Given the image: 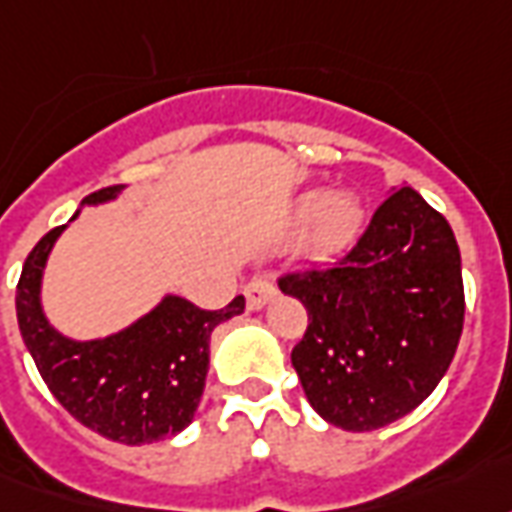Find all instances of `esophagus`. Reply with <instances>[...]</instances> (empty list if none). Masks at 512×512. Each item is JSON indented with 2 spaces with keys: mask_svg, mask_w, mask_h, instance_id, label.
<instances>
[{
  "mask_svg": "<svg viewBox=\"0 0 512 512\" xmlns=\"http://www.w3.org/2000/svg\"><path fill=\"white\" fill-rule=\"evenodd\" d=\"M272 297H275V286H272L270 281H261V278H256V281H251L248 286H245L248 311H259V308H264Z\"/></svg>",
  "mask_w": 512,
  "mask_h": 512,
  "instance_id": "obj_1",
  "label": "esophagus"
}]
</instances>
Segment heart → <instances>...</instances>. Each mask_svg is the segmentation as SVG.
I'll return each mask as SVG.
<instances>
[{"label": "heart", "instance_id": "1", "mask_svg": "<svg viewBox=\"0 0 512 512\" xmlns=\"http://www.w3.org/2000/svg\"><path fill=\"white\" fill-rule=\"evenodd\" d=\"M294 223H308V242L316 253H338L352 245L363 226V204L352 190L302 193L294 207Z\"/></svg>", "mask_w": 512, "mask_h": 512}]
</instances>
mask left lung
<instances>
[{"label": "left lung", "instance_id": "1", "mask_svg": "<svg viewBox=\"0 0 512 512\" xmlns=\"http://www.w3.org/2000/svg\"><path fill=\"white\" fill-rule=\"evenodd\" d=\"M283 294L308 311L292 349L308 404L343 431H374L423 404L464 330L461 251L445 215L393 188L333 267L289 272Z\"/></svg>", "mask_w": 512, "mask_h": 512}]
</instances>
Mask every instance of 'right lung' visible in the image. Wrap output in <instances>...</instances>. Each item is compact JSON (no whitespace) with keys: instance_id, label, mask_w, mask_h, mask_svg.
Instances as JSON below:
<instances>
[{"instance_id":"add662e5","label":"right lung","mask_w":512,"mask_h":512,"mask_svg":"<svg viewBox=\"0 0 512 512\" xmlns=\"http://www.w3.org/2000/svg\"><path fill=\"white\" fill-rule=\"evenodd\" d=\"M119 190L122 185L89 193L81 204L117 199ZM62 231L65 226L51 229L32 248L16 289L18 330L43 382L78 423L111 442L147 445L179 434L199 409L212 330L240 316L245 297H234L220 311H201L193 302L166 294L125 330L95 341H73L48 324L40 305L48 253Z\"/></svg>"}]
</instances>
